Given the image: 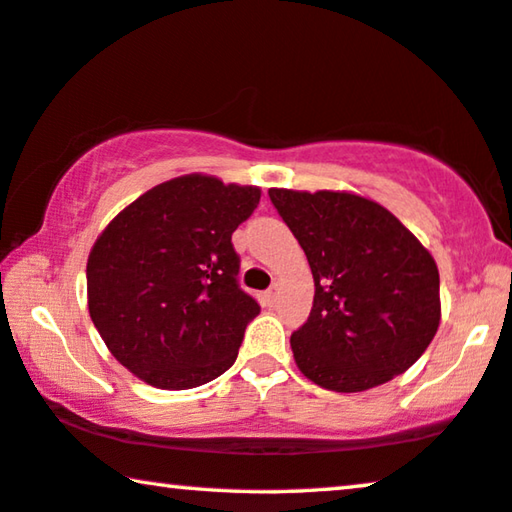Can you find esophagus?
Masks as SVG:
<instances>
[{
	"instance_id": "34e87169",
	"label": "esophagus",
	"mask_w": 512,
	"mask_h": 512,
	"mask_svg": "<svg viewBox=\"0 0 512 512\" xmlns=\"http://www.w3.org/2000/svg\"><path fill=\"white\" fill-rule=\"evenodd\" d=\"M262 296H264V301H266V303L273 305V303H276V299H278V287H271V289H266V292H264Z\"/></svg>"
}]
</instances>
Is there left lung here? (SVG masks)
<instances>
[{"instance_id":"left-lung-1","label":"left lung","mask_w":512,"mask_h":512,"mask_svg":"<svg viewBox=\"0 0 512 512\" xmlns=\"http://www.w3.org/2000/svg\"><path fill=\"white\" fill-rule=\"evenodd\" d=\"M315 278L296 365L317 386L368 391L409 370L439 329V271L391 211L352 193L269 190Z\"/></svg>"}]
</instances>
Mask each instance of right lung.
Wrapping results in <instances>:
<instances>
[{
	"instance_id": "obj_1",
	"label": "right lung",
	"mask_w": 512,
	"mask_h": 512,
	"mask_svg": "<svg viewBox=\"0 0 512 512\" xmlns=\"http://www.w3.org/2000/svg\"><path fill=\"white\" fill-rule=\"evenodd\" d=\"M257 204L259 188L188 174L147 190L98 236L89 315L133 375L183 391L232 368L259 315L239 285L232 234Z\"/></svg>"
}]
</instances>
